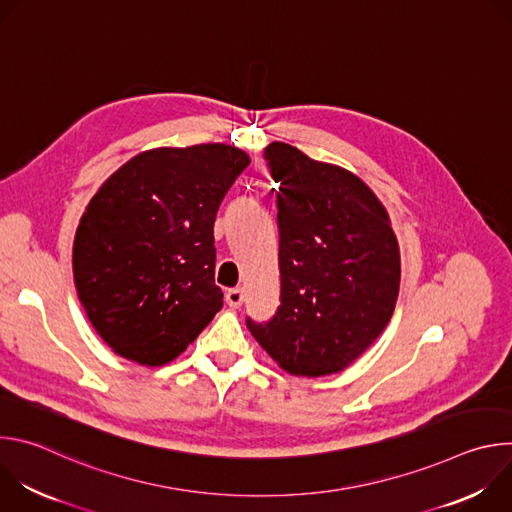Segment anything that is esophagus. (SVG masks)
<instances>
[{
  "mask_svg": "<svg viewBox=\"0 0 512 512\" xmlns=\"http://www.w3.org/2000/svg\"><path fill=\"white\" fill-rule=\"evenodd\" d=\"M245 302V291L241 287H233L227 291V304L231 308H241Z\"/></svg>",
  "mask_w": 512,
  "mask_h": 512,
  "instance_id": "1",
  "label": "esophagus"
}]
</instances>
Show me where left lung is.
Instances as JSON below:
<instances>
[{
  "mask_svg": "<svg viewBox=\"0 0 512 512\" xmlns=\"http://www.w3.org/2000/svg\"><path fill=\"white\" fill-rule=\"evenodd\" d=\"M279 184L281 306L247 328L291 375L344 371L389 324L401 279L399 243L375 192L352 172L283 141L265 148Z\"/></svg>",
  "mask_w": 512,
  "mask_h": 512,
  "instance_id": "left-lung-1",
  "label": "left lung"
}]
</instances>
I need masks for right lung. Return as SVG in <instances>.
Returning a JSON list of instances; mask_svg holds the SVG:
<instances>
[{
    "instance_id": "1",
    "label": "right lung",
    "mask_w": 512,
    "mask_h": 512,
    "mask_svg": "<svg viewBox=\"0 0 512 512\" xmlns=\"http://www.w3.org/2000/svg\"><path fill=\"white\" fill-rule=\"evenodd\" d=\"M249 162L225 143L156 148L123 164L91 198L72 245V273L113 352L162 367L223 308L214 218Z\"/></svg>"
}]
</instances>
